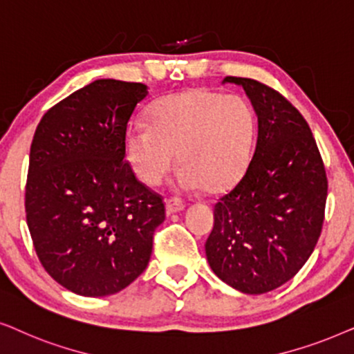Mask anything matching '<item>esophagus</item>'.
<instances>
[{
	"label": "esophagus",
	"mask_w": 354,
	"mask_h": 354,
	"mask_svg": "<svg viewBox=\"0 0 354 354\" xmlns=\"http://www.w3.org/2000/svg\"><path fill=\"white\" fill-rule=\"evenodd\" d=\"M185 207H186L185 202H183L181 199H176V197H169V199H167V214L168 215L185 210Z\"/></svg>",
	"instance_id": "esophagus-1"
}]
</instances>
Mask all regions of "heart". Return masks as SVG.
Returning a JSON list of instances; mask_svg holds the SVG:
<instances>
[{"label": "heart", "mask_w": 354, "mask_h": 354, "mask_svg": "<svg viewBox=\"0 0 354 354\" xmlns=\"http://www.w3.org/2000/svg\"><path fill=\"white\" fill-rule=\"evenodd\" d=\"M150 126L133 122L124 155L136 176L158 186L178 163V183L218 192L241 176L251 153L254 116L246 100L207 88L173 93L150 108Z\"/></svg>", "instance_id": "b5f03b06"}]
</instances>
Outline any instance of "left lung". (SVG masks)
<instances>
[{
    "label": "left lung",
    "instance_id": "8db88e82",
    "mask_svg": "<svg viewBox=\"0 0 354 354\" xmlns=\"http://www.w3.org/2000/svg\"><path fill=\"white\" fill-rule=\"evenodd\" d=\"M241 86L257 115V140L243 178L214 207L205 243L210 268L234 290L262 295L293 279L319 241L327 174L303 115L266 84Z\"/></svg>",
    "mask_w": 354,
    "mask_h": 354
}]
</instances>
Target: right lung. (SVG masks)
Wrapping results in <instances>:
<instances>
[{"label": "right lung", "instance_id": "add662e5", "mask_svg": "<svg viewBox=\"0 0 354 354\" xmlns=\"http://www.w3.org/2000/svg\"><path fill=\"white\" fill-rule=\"evenodd\" d=\"M147 86L98 79L56 103L30 145L27 226L41 266L66 290L108 296L150 261L162 196L124 160V136Z\"/></svg>", "mask_w": 354, "mask_h": 354}]
</instances>
